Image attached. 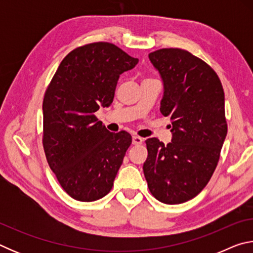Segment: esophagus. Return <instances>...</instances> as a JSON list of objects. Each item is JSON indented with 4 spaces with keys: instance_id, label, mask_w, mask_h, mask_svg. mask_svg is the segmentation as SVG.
Instances as JSON below:
<instances>
[{
    "instance_id": "esophagus-1",
    "label": "esophagus",
    "mask_w": 253,
    "mask_h": 253,
    "mask_svg": "<svg viewBox=\"0 0 253 253\" xmlns=\"http://www.w3.org/2000/svg\"><path fill=\"white\" fill-rule=\"evenodd\" d=\"M143 142H144V139L142 138V137L132 136V144L134 145H140V144H143Z\"/></svg>"
}]
</instances>
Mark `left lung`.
<instances>
[{
  "instance_id": "8db88e82",
  "label": "left lung",
  "mask_w": 253,
  "mask_h": 253,
  "mask_svg": "<svg viewBox=\"0 0 253 253\" xmlns=\"http://www.w3.org/2000/svg\"><path fill=\"white\" fill-rule=\"evenodd\" d=\"M164 84L161 113L172 121L173 139L148 138L143 170L154 198L179 204L195 198L214 173L224 143V91L208 63L186 50L148 54Z\"/></svg>"
}]
</instances>
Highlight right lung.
Returning a JSON list of instances; mask_svg holds the SVG:
<instances>
[{"label": "right lung", "mask_w": 253, "mask_h": 253, "mask_svg": "<svg viewBox=\"0 0 253 253\" xmlns=\"http://www.w3.org/2000/svg\"><path fill=\"white\" fill-rule=\"evenodd\" d=\"M137 63L113 43H89L66 55L46 89L42 143L50 169L72 199L92 202L114 185L131 136L107 130L95 113L110 106L119 76Z\"/></svg>", "instance_id": "obj_1"}]
</instances>
